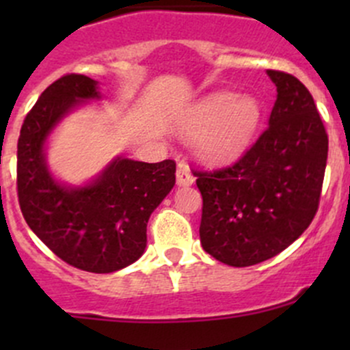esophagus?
I'll list each match as a JSON object with an SVG mask.
<instances>
[{"mask_svg": "<svg viewBox=\"0 0 350 350\" xmlns=\"http://www.w3.org/2000/svg\"><path fill=\"white\" fill-rule=\"evenodd\" d=\"M176 181H178V186H191L195 183V178L191 174V169H189L188 164L181 162L178 165V171H176Z\"/></svg>", "mask_w": 350, "mask_h": 350, "instance_id": "1", "label": "esophagus"}]
</instances>
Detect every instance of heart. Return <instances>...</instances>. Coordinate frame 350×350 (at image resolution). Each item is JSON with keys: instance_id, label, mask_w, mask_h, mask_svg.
Here are the masks:
<instances>
[{"instance_id": "b5f03b06", "label": "heart", "mask_w": 350, "mask_h": 350, "mask_svg": "<svg viewBox=\"0 0 350 350\" xmlns=\"http://www.w3.org/2000/svg\"><path fill=\"white\" fill-rule=\"evenodd\" d=\"M260 118L262 108L257 98L221 91L189 109L178 125V132L195 137V150L201 161L213 165L228 164L249 149Z\"/></svg>"}]
</instances>
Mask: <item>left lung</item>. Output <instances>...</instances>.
I'll return each instance as SVG.
<instances>
[{"label": "left lung", "mask_w": 350, "mask_h": 350, "mask_svg": "<svg viewBox=\"0 0 350 350\" xmlns=\"http://www.w3.org/2000/svg\"><path fill=\"white\" fill-rule=\"evenodd\" d=\"M267 76L278 91L269 126L230 167L195 171L201 245L234 267L278 256L308 228L325 174L328 137L312 94L291 74Z\"/></svg>", "instance_id": "1"}]
</instances>
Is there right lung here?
Listing matches in <instances>:
<instances>
[{
    "instance_id": "1",
    "label": "right lung",
    "mask_w": 350,
    "mask_h": 350,
    "mask_svg": "<svg viewBox=\"0 0 350 350\" xmlns=\"http://www.w3.org/2000/svg\"><path fill=\"white\" fill-rule=\"evenodd\" d=\"M100 98L98 81L83 74L62 76L40 94L20 130L16 186L28 227L55 256L108 274L144 254L147 221L174 188L176 162L115 157L86 185L59 181L45 157L49 137L70 111Z\"/></svg>"
}]
</instances>
